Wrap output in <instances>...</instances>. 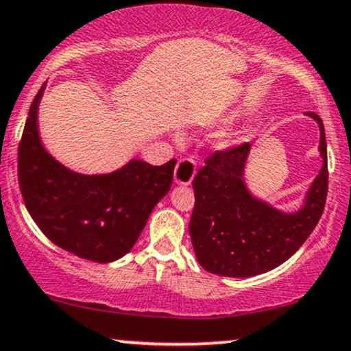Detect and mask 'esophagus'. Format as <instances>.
I'll return each mask as SVG.
<instances>
[{"instance_id": "1", "label": "esophagus", "mask_w": 351, "mask_h": 351, "mask_svg": "<svg viewBox=\"0 0 351 351\" xmlns=\"http://www.w3.org/2000/svg\"><path fill=\"white\" fill-rule=\"evenodd\" d=\"M196 175V162L194 158H181L175 168V183L188 186Z\"/></svg>"}]
</instances>
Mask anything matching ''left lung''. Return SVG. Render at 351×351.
I'll return each mask as SVG.
<instances>
[{"label": "left lung", "mask_w": 351, "mask_h": 351, "mask_svg": "<svg viewBox=\"0 0 351 351\" xmlns=\"http://www.w3.org/2000/svg\"><path fill=\"white\" fill-rule=\"evenodd\" d=\"M319 124L322 168L306 194L304 206L285 214L247 191L243 173L251 144L215 150L193 181L194 210L189 234L199 264L221 277H254L290 259L303 246L326 206L329 171L322 119Z\"/></svg>", "instance_id": "obj_1"}]
</instances>
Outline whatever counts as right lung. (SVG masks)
Instances as JSON below:
<instances>
[{
	"label": "right lung",
	"instance_id": "add662e5",
	"mask_svg": "<svg viewBox=\"0 0 351 351\" xmlns=\"http://www.w3.org/2000/svg\"><path fill=\"white\" fill-rule=\"evenodd\" d=\"M43 88L30 105L17 175L24 204L43 234L82 259L112 263L131 251L150 212L170 191L176 160L154 167L131 160L106 175H81L43 149L37 126Z\"/></svg>",
	"mask_w": 351,
	"mask_h": 351
}]
</instances>
